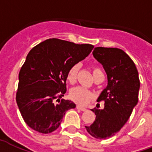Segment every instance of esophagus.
Masks as SVG:
<instances>
[{"label": "esophagus", "mask_w": 152, "mask_h": 152, "mask_svg": "<svg viewBox=\"0 0 152 152\" xmlns=\"http://www.w3.org/2000/svg\"><path fill=\"white\" fill-rule=\"evenodd\" d=\"M76 108H77V109H78V110H81V111H86V108H82V107H80L78 106V105H77Z\"/></svg>", "instance_id": "esophagus-1"}]
</instances>
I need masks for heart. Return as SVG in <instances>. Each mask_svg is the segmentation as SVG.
<instances>
[{"instance_id":"obj_1","label":"heart","mask_w":152,"mask_h":152,"mask_svg":"<svg viewBox=\"0 0 152 152\" xmlns=\"http://www.w3.org/2000/svg\"><path fill=\"white\" fill-rule=\"evenodd\" d=\"M78 70H79V66L77 64L73 65L68 70L67 80L70 84H74L76 82ZM92 70L94 76L97 73L102 72L101 69L97 66H93ZM70 98L79 105H86L92 100L93 94L89 90L84 89L82 87H75L70 90Z\"/></svg>"}]
</instances>
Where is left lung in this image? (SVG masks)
Here are the masks:
<instances>
[{"mask_svg": "<svg viewBox=\"0 0 152 152\" xmlns=\"http://www.w3.org/2000/svg\"><path fill=\"white\" fill-rule=\"evenodd\" d=\"M93 55L103 66L108 86L97 99L104 101V109H91L96 118L86 129L93 137L102 140L113 136L128 121L138 103L140 83L135 63L123 50L98 47Z\"/></svg>", "mask_w": 152, "mask_h": 152, "instance_id": "left-lung-1", "label": "left lung"}]
</instances>
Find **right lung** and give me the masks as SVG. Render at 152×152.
Here are the masks:
<instances>
[{
  "label": "right lung",
  "mask_w": 152,
  "mask_h": 152,
  "mask_svg": "<svg viewBox=\"0 0 152 152\" xmlns=\"http://www.w3.org/2000/svg\"><path fill=\"white\" fill-rule=\"evenodd\" d=\"M93 48L91 44L53 38L29 51L19 73L16 101L23 121L31 129L50 133L59 127L66 112L75 109L76 105L70 100H59L66 92L67 72Z\"/></svg>",
  "instance_id": "right-lung-1"
}]
</instances>
